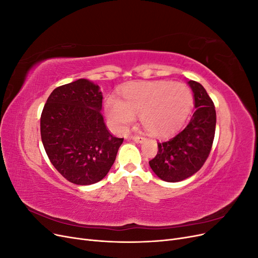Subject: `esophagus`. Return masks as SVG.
<instances>
[{
	"label": "esophagus",
	"instance_id": "34e87169",
	"mask_svg": "<svg viewBox=\"0 0 258 258\" xmlns=\"http://www.w3.org/2000/svg\"><path fill=\"white\" fill-rule=\"evenodd\" d=\"M130 139L134 140V141L137 143H143L145 141V138L140 137V136H131Z\"/></svg>",
	"mask_w": 258,
	"mask_h": 258
}]
</instances>
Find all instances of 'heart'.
Wrapping results in <instances>:
<instances>
[{"mask_svg": "<svg viewBox=\"0 0 258 258\" xmlns=\"http://www.w3.org/2000/svg\"><path fill=\"white\" fill-rule=\"evenodd\" d=\"M191 93L184 85L167 81L130 86L122 100L108 97L105 113L112 126L122 131L140 116L143 128L153 136L170 135L186 119L191 107Z\"/></svg>", "mask_w": 258, "mask_h": 258, "instance_id": "heart-1", "label": "heart"}]
</instances>
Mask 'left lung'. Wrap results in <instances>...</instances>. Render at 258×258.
Returning <instances> with one entry per match:
<instances>
[{
  "instance_id": "8db88e82",
  "label": "left lung",
  "mask_w": 258,
  "mask_h": 258,
  "mask_svg": "<svg viewBox=\"0 0 258 258\" xmlns=\"http://www.w3.org/2000/svg\"><path fill=\"white\" fill-rule=\"evenodd\" d=\"M188 85L196 108L189 122L174 137L159 142L157 155L148 161L154 173L170 183L183 181L201 169L209 157L215 135L213 101L201 84L189 81Z\"/></svg>"
}]
</instances>
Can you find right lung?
Returning <instances> with one entry per match:
<instances>
[{"mask_svg": "<svg viewBox=\"0 0 258 258\" xmlns=\"http://www.w3.org/2000/svg\"><path fill=\"white\" fill-rule=\"evenodd\" d=\"M102 99L98 85L81 79L54 89L41 115L46 154L58 172L76 185L101 181L123 141L107 130Z\"/></svg>", "mask_w": 258, "mask_h": 258, "instance_id": "obj_1", "label": "right lung"}]
</instances>
